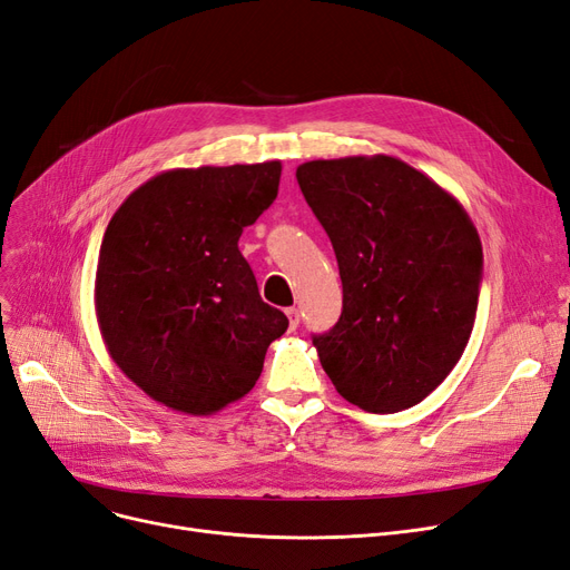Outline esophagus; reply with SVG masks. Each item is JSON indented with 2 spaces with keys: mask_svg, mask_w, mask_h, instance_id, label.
I'll list each match as a JSON object with an SVG mask.
<instances>
[{
  "mask_svg": "<svg viewBox=\"0 0 570 570\" xmlns=\"http://www.w3.org/2000/svg\"><path fill=\"white\" fill-rule=\"evenodd\" d=\"M285 315H287V321H289V330H297L299 327V308H287L285 311Z\"/></svg>",
  "mask_w": 570,
  "mask_h": 570,
  "instance_id": "1",
  "label": "esophagus"
}]
</instances>
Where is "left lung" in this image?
Returning a JSON list of instances; mask_svg holds the SVG:
<instances>
[{"instance_id":"obj_1","label":"left lung","mask_w":570,"mask_h":570,"mask_svg":"<svg viewBox=\"0 0 570 570\" xmlns=\"http://www.w3.org/2000/svg\"><path fill=\"white\" fill-rule=\"evenodd\" d=\"M297 181L327 232L344 311L313 336L341 397L372 414L425 400L461 360L482 240L461 203L395 156L308 161Z\"/></svg>"}]
</instances>
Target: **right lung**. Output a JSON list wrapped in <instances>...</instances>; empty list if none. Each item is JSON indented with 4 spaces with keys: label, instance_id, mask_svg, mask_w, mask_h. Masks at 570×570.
<instances>
[{
    "label": "right lung",
    "instance_id": "add662e5",
    "mask_svg": "<svg viewBox=\"0 0 570 570\" xmlns=\"http://www.w3.org/2000/svg\"><path fill=\"white\" fill-rule=\"evenodd\" d=\"M281 170V161L166 170L107 224L100 334L117 367L175 412L208 416L247 395L287 330L238 249L245 226L276 200Z\"/></svg>",
    "mask_w": 570,
    "mask_h": 570
}]
</instances>
